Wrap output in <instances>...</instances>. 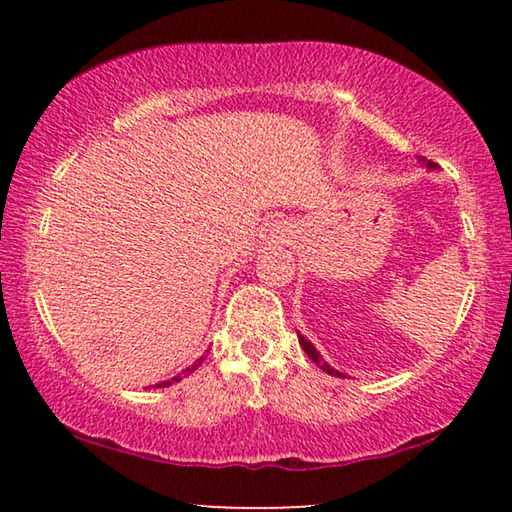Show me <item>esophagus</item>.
<instances>
[{"label":"esophagus","mask_w":512,"mask_h":512,"mask_svg":"<svg viewBox=\"0 0 512 512\" xmlns=\"http://www.w3.org/2000/svg\"><path fill=\"white\" fill-rule=\"evenodd\" d=\"M293 239V228L287 221H266L259 230V241L266 246H282Z\"/></svg>","instance_id":"obj_1"}]
</instances>
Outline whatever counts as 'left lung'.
<instances>
[{
  "mask_svg": "<svg viewBox=\"0 0 512 512\" xmlns=\"http://www.w3.org/2000/svg\"><path fill=\"white\" fill-rule=\"evenodd\" d=\"M420 162L422 164H427V169H438V164L436 162H431V160H424V158H420ZM298 341H300V345H302V350L307 352V357L316 363V366H320V370L323 372H327V375H334V377H345L343 372H339V370H334L332 366H329V363L320 357V352L314 348V345H311V341H307L305 336H302L300 332H298Z\"/></svg>",
  "mask_w": 512,
  "mask_h": 512,
  "instance_id": "1",
  "label": "left lung"
}]
</instances>
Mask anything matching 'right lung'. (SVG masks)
I'll use <instances>...</instances> for the list:
<instances>
[{
  "label": "right lung",
  "instance_id": "add662e5",
  "mask_svg": "<svg viewBox=\"0 0 512 512\" xmlns=\"http://www.w3.org/2000/svg\"><path fill=\"white\" fill-rule=\"evenodd\" d=\"M203 359L205 357H201V359H196L194 363H192V366H189V368H185L183 372H180V375L178 377H173L171 381H180V379H183V377H187V375H192V372L198 368V366H201V363H203ZM171 381H162V384H158V388H162V386H169L171 384Z\"/></svg>",
  "mask_w": 512,
  "mask_h": 512
}]
</instances>
